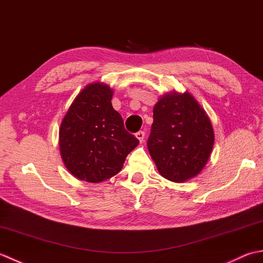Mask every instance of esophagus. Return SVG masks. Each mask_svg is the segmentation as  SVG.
Returning a JSON list of instances; mask_svg holds the SVG:
<instances>
[{"mask_svg":"<svg viewBox=\"0 0 263 263\" xmlns=\"http://www.w3.org/2000/svg\"><path fill=\"white\" fill-rule=\"evenodd\" d=\"M136 137L139 139V141L142 142L143 139H144V131H139L136 133Z\"/></svg>","mask_w":263,"mask_h":263,"instance_id":"34e87169","label":"esophagus"}]
</instances>
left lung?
Instances as JSON below:
<instances>
[{
    "label": "left lung",
    "instance_id": "obj_1",
    "mask_svg": "<svg viewBox=\"0 0 263 263\" xmlns=\"http://www.w3.org/2000/svg\"><path fill=\"white\" fill-rule=\"evenodd\" d=\"M214 141L209 117L191 93L172 91L159 98L147 146L161 176L176 183L197 176Z\"/></svg>",
    "mask_w": 263,
    "mask_h": 263
}]
</instances>
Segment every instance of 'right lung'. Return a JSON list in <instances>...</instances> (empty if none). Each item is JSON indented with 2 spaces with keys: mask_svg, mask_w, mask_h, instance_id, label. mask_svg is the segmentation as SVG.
<instances>
[{
  "mask_svg": "<svg viewBox=\"0 0 263 263\" xmlns=\"http://www.w3.org/2000/svg\"><path fill=\"white\" fill-rule=\"evenodd\" d=\"M113 90L90 83L74 98L60 126L61 157L72 175L98 183L119 173L138 144L111 106Z\"/></svg>",
  "mask_w": 263,
  "mask_h": 263,
  "instance_id": "right-lung-1",
  "label": "right lung"
}]
</instances>
